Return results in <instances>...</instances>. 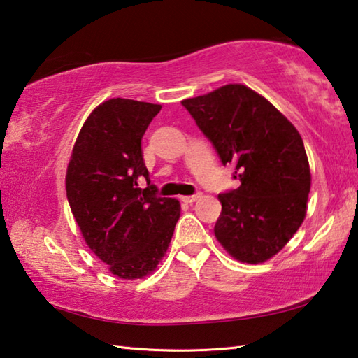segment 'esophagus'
Segmentation results:
<instances>
[{
	"label": "esophagus",
	"mask_w": 358,
	"mask_h": 358,
	"mask_svg": "<svg viewBox=\"0 0 358 358\" xmlns=\"http://www.w3.org/2000/svg\"><path fill=\"white\" fill-rule=\"evenodd\" d=\"M200 197H201V194L197 192V194H194V196H185V197H181V200H183L185 203H192V201L199 200Z\"/></svg>",
	"instance_id": "34e87169"
}]
</instances>
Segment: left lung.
I'll use <instances>...</instances> for the list:
<instances>
[{"instance_id": "left-lung-1", "label": "left lung", "mask_w": 358, "mask_h": 358, "mask_svg": "<svg viewBox=\"0 0 358 358\" xmlns=\"http://www.w3.org/2000/svg\"><path fill=\"white\" fill-rule=\"evenodd\" d=\"M239 187L219 194L214 235L233 258L263 263L280 252L307 213L311 185L301 134L278 109L243 84L181 101Z\"/></svg>"}]
</instances>
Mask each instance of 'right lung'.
<instances>
[{
    "label": "right lung",
    "mask_w": 358,
    "mask_h": 358,
    "mask_svg": "<svg viewBox=\"0 0 358 358\" xmlns=\"http://www.w3.org/2000/svg\"><path fill=\"white\" fill-rule=\"evenodd\" d=\"M159 111L145 101L101 103L84 122L67 167L69 205L84 239L125 280L155 271L180 217L178 200L158 196L142 157V136Z\"/></svg>",
    "instance_id": "obj_1"
}]
</instances>
